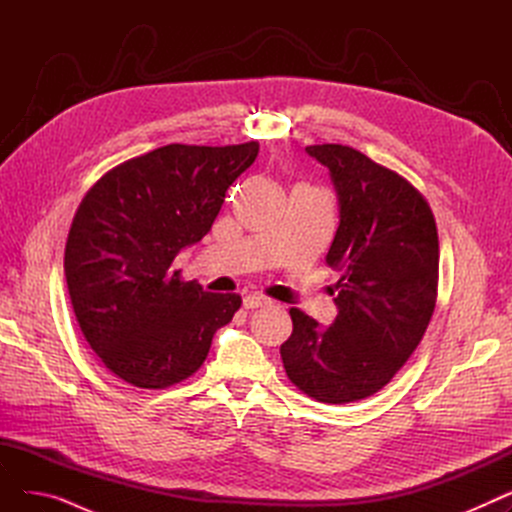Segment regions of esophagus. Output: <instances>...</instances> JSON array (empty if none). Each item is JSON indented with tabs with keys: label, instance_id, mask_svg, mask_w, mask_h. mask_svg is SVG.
<instances>
[{
	"label": "esophagus",
	"instance_id": "34e87169",
	"mask_svg": "<svg viewBox=\"0 0 512 512\" xmlns=\"http://www.w3.org/2000/svg\"><path fill=\"white\" fill-rule=\"evenodd\" d=\"M272 305V301L263 297V294H247L245 299H242V307L245 309H259V307H267Z\"/></svg>",
	"mask_w": 512,
	"mask_h": 512
}]
</instances>
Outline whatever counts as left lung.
Segmentation results:
<instances>
[{
    "label": "left lung",
    "mask_w": 512,
    "mask_h": 512,
    "mask_svg": "<svg viewBox=\"0 0 512 512\" xmlns=\"http://www.w3.org/2000/svg\"><path fill=\"white\" fill-rule=\"evenodd\" d=\"M330 170L340 224L326 263L340 274L338 315L321 328L292 307L280 346L288 380L328 405L382 390L421 342L438 297V230L425 197L346 145H311Z\"/></svg>",
    "instance_id": "1"
}]
</instances>
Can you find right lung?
I'll return each instance as SVG.
<instances>
[{
  "label": "right lung",
  "mask_w": 512,
  "mask_h": 512,
  "mask_svg": "<svg viewBox=\"0 0 512 512\" xmlns=\"http://www.w3.org/2000/svg\"><path fill=\"white\" fill-rule=\"evenodd\" d=\"M259 143H172L103 174L72 220L64 272L80 332L130 386L161 390L207 359L213 334L242 299L180 280L174 257L218 218Z\"/></svg>",
  "instance_id": "right-lung-1"
}]
</instances>
